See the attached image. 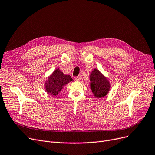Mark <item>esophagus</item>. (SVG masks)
Masks as SVG:
<instances>
[{
  "label": "esophagus",
  "mask_w": 155,
  "mask_h": 155,
  "mask_svg": "<svg viewBox=\"0 0 155 155\" xmlns=\"http://www.w3.org/2000/svg\"><path fill=\"white\" fill-rule=\"evenodd\" d=\"M75 79L76 81H80V80H81V77H80V76H78V77H75Z\"/></svg>",
  "instance_id": "1"
}]
</instances>
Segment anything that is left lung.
Instances as JSON below:
<instances>
[{"mask_svg": "<svg viewBox=\"0 0 155 155\" xmlns=\"http://www.w3.org/2000/svg\"><path fill=\"white\" fill-rule=\"evenodd\" d=\"M91 89L96 98H102L107 95L110 89L109 81L97 68L94 69L90 75Z\"/></svg>", "mask_w": 155, "mask_h": 155, "instance_id": "left-lung-1", "label": "left lung"}]
</instances>
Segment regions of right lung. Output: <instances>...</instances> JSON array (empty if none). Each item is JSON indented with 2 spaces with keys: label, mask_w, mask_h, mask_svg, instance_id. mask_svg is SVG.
I'll list each match as a JSON object with an SVG mask.
<instances>
[{
  "label": "right lung",
  "mask_w": 155,
  "mask_h": 155,
  "mask_svg": "<svg viewBox=\"0 0 155 155\" xmlns=\"http://www.w3.org/2000/svg\"><path fill=\"white\" fill-rule=\"evenodd\" d=\"M73 79L68 75H64L59 69H56L52 74L48 78L45 86L47 93L56 96L58 95L63 87Z\"/></svg>",
  "instance_id": "1"
}]
</instances>
